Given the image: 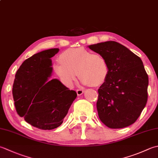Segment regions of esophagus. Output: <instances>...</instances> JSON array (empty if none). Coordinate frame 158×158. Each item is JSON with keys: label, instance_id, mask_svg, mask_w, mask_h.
I'll use <instances>...</instances> for the list:
<instances>
[{"label": "esophagus", "instance_id": "34e87169", "mask_svg": "<svg viewBox=\"0 0 158 158\" xmlns=\"http://www.w3.org/2000/svg\"><path fill=\"white\" fill-rule=\"evenodd\" d=\"M76 92H77V95L80 96V95H81L83 92H84V90H83V89H77Z\"/></svg>", "mask_w": 158, "mask_h": 158}]
</instances>
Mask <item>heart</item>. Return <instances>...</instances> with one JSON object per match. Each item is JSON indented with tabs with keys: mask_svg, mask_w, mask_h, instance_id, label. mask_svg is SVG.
<instances>
[{
	"mask_svg": "<svg viewBox=\"0 0 158 158\" xmlns=\"http://www.w3.org/2000/svg\"><path fill=\"white\" fill-rule=\"evenodd\" d=\"M60 61V64L55 65V70L61 81L70 87L76 80L77 75L83 85H100L106 81L109 71L103 55L82 47L64 51Z\"/></svg>",
	"mask_w": 158,
	"mask_h": 158,
	"instance_id": "1",
	"label": "heart"
}]
</instances>
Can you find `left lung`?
Here are the masks:
<instances>
[{
	"instance_id": "1",
	"label": "left lung",
	"mask_w": 158,
	"mask_h": 158,
	"mask_svg": "<svg viewBox=\"0 0 158 158\" xmlns=\"http://www.w3.org/2000/svg\"><path fill=\"white\" fill-rule=\"evenodd\" d=\"M106 59L109 71L98 89L97 103L101 121L111 129L134 123L146 106L149 78L141 59L114 41L89 45Z\"/></svg>"
}]
</instances>
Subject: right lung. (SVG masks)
<instances>
[{"mask_svg":"<svg viewBox=\"0 0 158 158\" xmlns=\"http://www.w3.org/2000/svg\"><path fill=\"white\" fill-rule=\"evenodd\" d=\"M58 51L59 48L48 49L28 58L17 70L12 88L18 115L43 130L62 124L77 96L60 80L49 79L52 72L51 58Z\"/></svg>","mask_w":158,"mask_h":158,"instance_id":"add662e5","label":"right lung"}]
</instances>
